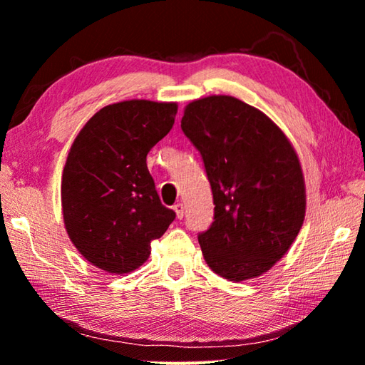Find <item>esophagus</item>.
Segmentation results:
<instances>
[{"label": "esophagus", "instance_id": "obj_1", "mask_svg": "<svg viewBox=\"0 0 365 365\" xmlns=\"http://www.w3.org/2000/svg\"><path fill=\"white\" fill-rule=\"evenodd\" d=\"M174 211L177 214V219H183V214H185V207L182 202H177V205L174 206Z\"/></svg>", "mask_w": 365, "mask_h": 365}]
</instances>
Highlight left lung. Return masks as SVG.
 I'll list each match as a JSON object with an SVG mask.
<instances>
[{"label":"left lung","mask_w":365,"mask_h":365,"mask_svg":"<svg viewBox=\"0 0 365 365\" xmlns=\"http://www.w3.org/2000/svg\"><path fill=\"white\" fill-rule=\"evenodd\" d=\"M182 130L201 153L214 222L197 235L202 256L230 282L262 275L287 255L306 215L293 145L262 110L227 95L187 104Z\"/></svg>","instance_id":"left-lung-1"}]
</instances>
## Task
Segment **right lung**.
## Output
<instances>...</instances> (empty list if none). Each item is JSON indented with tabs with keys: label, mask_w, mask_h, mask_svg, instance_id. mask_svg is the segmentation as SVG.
<instances>
[{
	"label": "right lung",
	"mask_w": 365,
	"mask_h": 365,
	"mask_svg": "<svg viewBox=\"0 0 365 365\" xmlns=\"http://www.w3.org/2000/svg\"><path fill=\"white\" fill-rule=\"evenodd\" d=\"M177 109L148 100L109 104L73 140L61 182L63 217L95 267L117 275L138 269L175 219L159 200L146 156L170 132Z\"/></svg>",
	"instance_id": "add662e5"
}]
</instances>
